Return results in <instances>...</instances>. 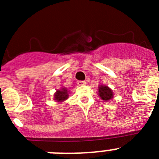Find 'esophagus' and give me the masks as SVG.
<instances>
[{
  "label": "esophagus",
  "mask_w": 159,
  "mask_h": 159,
  "mask_svg": "<svg viewBox=\"0 0 159 159\" xmlns=\"http://www.w3.org/2000/svg\"><path fill=\"white\" fill-rule=\"evenodd\" d=\"M77 84H78V86H84V85H85L86 84V82L85 81H77Z\"/></svg>",
  "instance_id": "obj_1"
}]
</instances>
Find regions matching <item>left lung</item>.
<instances>
[{"instance_id": "left-lung-1", "label": "left lung", "mask_w": 159, "mask_h": 159, "mask_svg": "<svg viewBox=\"0 0 159 159\" xmlns=\"http://www.w3.org/2000/svg\"><path fill=\"white\" fill-rule=\"evenodd\" d=\"M99 96L100 97L101 99L103 101H109L114 96L113 92L110 88H108L107 86L105 85H99Z\"/></svg>"}]
</instances>
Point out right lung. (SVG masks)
Returning <instances> with one entry per match:
<instances>
[{
	"label": "right lung",
	"instance_id": "1",
	"mask_svg": "<svg viewBox=\"0 0 159 159\" xmlns=\"http://www.w3.org/2000/svg\"><path fill=\"white\" fill-rule=\"evenodd\" d=\"M68 91L67 88H62L61 89L57 90L54 95V99L57 102H63L68 98Z\"/></svg>",
	"mask_w": 159,
	"mask_h": 159
}]
</instances>
